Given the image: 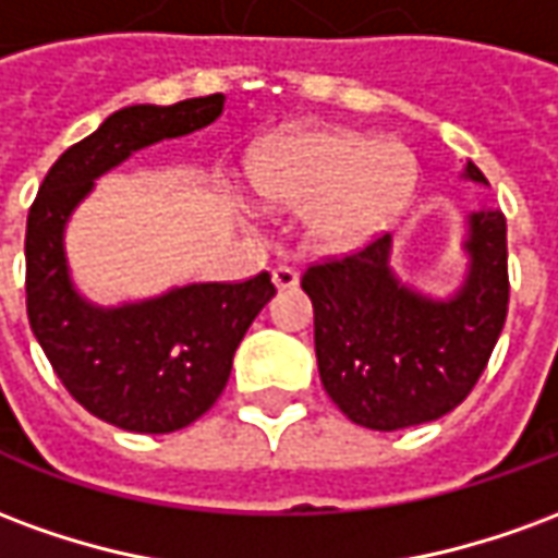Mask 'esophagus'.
<instances>
[{
  "mask_svg": "<svg viewBox=\"0 0 558 558\" xmlns=\"http://www.w3.org/2000/svg\"><path fill=\"white\" fill-rule=\"evenodd\" d=\"M271 280H275L278 290H295L299 287V271L290 266H278L271 271Z\"/></svg>",
  "mask_w": 558,
  "mask_h": 558,
  "instance_id": "obj_1",
  "label": "esophagus"
}]
</instances>
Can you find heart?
Masks as SVG:
<instances>
[{"label": "heart", "mask_w": 558, "mask_h": 558, "mask_svg": "<svg viewBox=\"0 0 558 558\" xmlns=\"http://www.w3.org/2000/svg\"><path fill=\"white\" fill-rule=\"evenodd\" d=\"M415 158L398 140L340 128H302L271 140L251 160L256 194L304 208L311 247L350 254L391 230L415 194Z\"/></svg>", "instance_id": "heart-1"}]
</instances>
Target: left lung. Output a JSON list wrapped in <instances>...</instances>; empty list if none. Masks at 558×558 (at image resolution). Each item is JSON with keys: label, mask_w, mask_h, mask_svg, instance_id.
<instances>
[{"label": "left lung", "mask_w": 558, "mask_h": 558, "mask_svg": "<svg viewBox=\"0 0 558 558\" xmlns=\"http://www.w3.org/2000/svg\"><path fill=\"white\" fill-rule=\"evenodd\" d=\"M460 175L487 184L472 160ZM463 227L466 271L448 295L400 278L391 232L304 271L319 379L355 424L403 430L442 418L484 374L508 314L505 215L475 208Z\"/></svg>", "instance_id": "8db88e82"}]
</instances>
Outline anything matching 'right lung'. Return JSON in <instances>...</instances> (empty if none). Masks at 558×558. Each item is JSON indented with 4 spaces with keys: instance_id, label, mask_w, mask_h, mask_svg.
I'll return each instance as SVG.
<instances>
[{
    "instance_id": "right-lung-1",
    "label": "right lung",
    "mask_w": 558,
    "mask_h": 558,
    "mask_svg": "<svg viewBox=\"0 0 558 558\" xmlns=\"http://www.w3.org/2000/svg\"><path fill=\"white\" fill-rule=\"evenodd\" d=\"M223 95L158 107L134 104L107 116L44 175L26 220V311L56 376L83 410L131 433L187 427L220 398L232 355L275 283H184L125 304H95L77 290L65 254L71 215L95 179L134 151L208 128Z\"/></svg>"
}]
</instances>
